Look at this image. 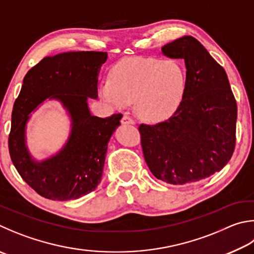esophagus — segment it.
<instances>
[{
  "label": "esophagus",
  "instance_id": "1",
  "mask_svg": "<svg viewBox=\"0 0 254 254\" xmlns=\"http://www.w3.org/2000/svg\"><path fill=\"white\" fill-rule=\"evenodd\" d=\"M121 122H122V124H134L135 123L134 120H133L128 114H124L123 115Z\"/></svg>",
  "mask_w": 254,
  "mask_h": 254
}]
</instances>
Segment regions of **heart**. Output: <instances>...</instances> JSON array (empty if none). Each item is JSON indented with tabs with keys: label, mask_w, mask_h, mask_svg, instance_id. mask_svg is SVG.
I'll return each mask as SVG.
<instances>
[{
	"label": "heart",
	"mask_w": 254,
	"mask_h": 254,
	"mask_svg": "<svg viewBox=\"0 0 254 254\" xmlns=\"http://www.w3.org/2000/svg\"><path fill=\"white\" fill-rule=\"evenodd\" d=\"M187 75L173 60L133 58L123 60L110 73L101 87V95L114 108L134 101L135 113L145 121L168 119L182 102Z\"/></svg>",
	"instance_id": "heart-1"
}]
</instances>
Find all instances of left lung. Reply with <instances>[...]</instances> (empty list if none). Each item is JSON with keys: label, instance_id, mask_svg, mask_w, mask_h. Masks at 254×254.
<instances>
[{"label": "left lung", "instance_id": "8db88e82", "mask_svg": "<svg viewBox=\"0 0 254 254\" xmlns=\"http://www.w3.org/2000/svg\"><path fill=\"white\" fill-rule=\"evenodd\" d=\"M162 52L186 62V93L171 118L141 124V145L156 179L182 186L210 177L231 159L237 101L224 68L193 36L165 44Z\"/></svg>", "mask_w": 254, "mask_h": 254}]
</instances>
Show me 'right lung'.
I'll return each mask as SVG.
<instances>
[{
	"label": "right lung",
	"instance_id": "obj_1",
	"mask_svg": "<svg viewBox=\"0 0 254 254\" xmlns=\"http://www.w3.org/2000/svg\"><path fill=\"white\" fill-rule=\"evenodd\" d=\"M107 59V52L98 51L61 53L44 58L24 76L13 107L8 151L21 178L43 197L79 199L94 191L102 179L108 142L122 114L94 117L86 100L98 96V75ZM50 96L70 113L72 132L60 154L39 164L26 150L25 126L28 114Z\"/></svg>",
	"mask_w": 254,
	"mask_h": 254
}]
</instances>
